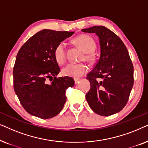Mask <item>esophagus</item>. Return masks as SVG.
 <instances>
[{"label":"esophagus","mask_w":148,"mask_h":148,"mask_svg":"<svg viewBox=\"0 0 148 148\" xmlns=\"http://www.w3.org/2000/svg\"><path fill=\"white\" fill-rule=\"evenodd\" d=\"M80 79H77V78H75V79H74V81H75V84H77L78 83H79V81Z\"/></svg>","instance_id":"1"}]
</instances>
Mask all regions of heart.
Masks as SVG:
<instances>
[{"label": "heart", "instance_id": "b5f03b06", "mask_svg": "<svg viewBox=\"0 0 148 148\" xmlns=\"http://www.w3.org/2000/svg\"><path fill=\"white\" fill-rule=\"evenodd\" d=\"M75 42L86 53L84 58L87 60L93 59L92 52L96 48V43L94 39L88 35H81L75 39ZM66 46L64 42H61L56 46L54 51V58L58 64H62L66 61ZM88 70L86 64L70 63L62 69V73L65 76L72 77H79L86 74Z\"/></svg>", "mask_w": 148, "mask_h": 148}]
</instances>
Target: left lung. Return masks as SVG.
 Masks as SVG:
<instances>
[{
  "label": "left lung",
  "instance_id": "obj_1",
  "mask_svg": "<svg viewBox=\"0 0 148 148\" xmlns=\"http://www.w3.org/2000/svg\"><path fill=\"white\" fill-rule=\"evenodd\" d=\"M94 33L100 40V56L88 74L90 90L86 95L92 110L110 116L122 110L133 86V66L128 50L120 38L104 26L82 29Z\"/></svg>",
  "mask_w": 148,
  "mask_h": 148
}]
</instances>
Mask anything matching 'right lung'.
Instances as JSON below:
<instances>
[{"instance_id": "1", "label": "right lung", "mask_w": 148, "mask_h": 148, "mask_svg": "<svg viewBox=\"0 0 148 148\" xmlns=\"http://www.w3.org/2000/svg\"><path fill=\"white\" fill-rule=\"evenodd\" d=\"M73 34L74 32L41 30L18 52L13 72L14 90L29 114L50 119L63 108L66 90L73 87L75 82L69 77L56 78L60 69L54 51L58 44Z\"/></svg>"}]
</instances>
